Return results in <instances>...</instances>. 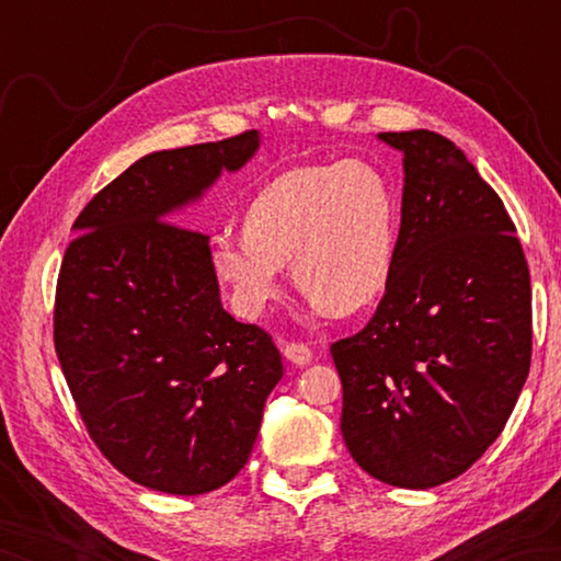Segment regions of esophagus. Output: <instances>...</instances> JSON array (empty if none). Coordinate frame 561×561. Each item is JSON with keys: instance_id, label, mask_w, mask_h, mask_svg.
<instances>
[{"instance_id": "34e87169", "label": "esophagus", "mask_w": 561, "mask_h": 561, "mask_svg": "<svg viewBox=\"0 0 561 561\" xmlns=\"http://www.w3.org/2000/svg\"><path fill=\"white\" fill-rule=\"evenodd\" d=\"M282 352H284V356H287V362H291L294 366H306L313 359V352L308 350L306 344H299V342H284Z\"/></svg>"}]
</instances>
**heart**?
<instances>
[{
    "label": "heart",
    "mask_w": 561,
    "mask_h": 561,
    "mask_svg": "<svg viewBox=\"0 0 561 561\" xmlns=\"http://www.w3.org/2000/svg\"><path fill=\"white\" fill-rule=\"evenodd\" d=\"M398 229L396 195L374 165H299L248 202L243 241L214 238L211 272L233 311L248 320L279 296L284 265L316 306L337 316L359 313L388 289Z\"/></svg>",
    "instance_id": "obj_1"
}]
</instances>
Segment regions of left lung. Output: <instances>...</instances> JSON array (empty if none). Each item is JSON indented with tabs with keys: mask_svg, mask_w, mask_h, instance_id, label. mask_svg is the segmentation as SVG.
<instances>
[{
	"mask_svg": "<svg viewBox=\"0 0 561 561\" xmlns=\"http://www.w3.org/2000/svg\"><path fill=\"white\" fill-rule=\"evenodd\" d=\"M378 139L402 153L398 257L368 325L330 347L340 428L371 478L428 490L482 458L516 408L533 350L530 274L504 202L450 139Z\"/></svg>",
	"mask_w": 561,
	"mask_h": 561,
	"instance_id": "1",
	"label": "left lung"
}]
</instances>
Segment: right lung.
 I'll use <instances>...</instances> for the list:
<instances>
[{
    "label": "right lung",
    "instance_id": "obj_1",
    "mask_svg": "<svg viewBox=\"0 0 561 561\" xmlns=\"http://www.w3.org/2000/svg\"><path fill=\"white\" fill-rule=\"evenodd\" d=\"M257 149L250 129L147 153L83 207L59 267L55 350L71 398L103 456L149 490L231 482L284 376L267 332L224 311L209 236L171 224Z\"/></svg>",
    "mask_w": 561,
    "mask_h": 561
}]
</instances>
